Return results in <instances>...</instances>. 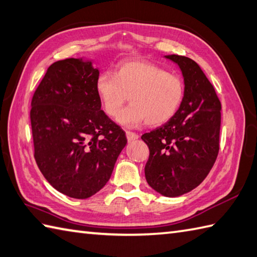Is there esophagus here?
Wrapping results in <instances>:
<instances>
[{
    "label": "esophagus",
    "instance_id": "obj_1",
    "mask_svg": "<svg viewBox=\"0 0 257 257\" xmlns=\"http://www.w3.org/2000/svg\"><path fill=\"white\" fill-rule=\"evenodd\" d=\"M126 138H127L128 142H132V141L138 140V139L140 138V136H139V134L133 133V132H126Z\"/></svg>",
    "mask_w": 257,
    "mask_h": 257
}]
</instances>
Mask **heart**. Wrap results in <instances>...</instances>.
<instances>
[{
	"mask_svg": "<svg viewBox=\"0 0 257 257\" xmlns=\"http://www.w3.org/2000/svg\"><path fill=\"white\" fill-rule=\"evenodd\" d=\"M95 91L104 111L115 116L129 98L131 104L117 115V122L125 127L146 124H163L179 109L184 85L181 77L146 60L121 62L111 73H101Z\"/></svg>",
	"mask_w": 257,
	"mask_h": 257,
	"instance_id": "obj_1",
	"label": "heart"
}]
</instances>
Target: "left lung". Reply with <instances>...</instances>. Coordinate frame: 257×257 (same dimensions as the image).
<instances>
[{"mask_svg":"<svg viewBox=\"0 0 257 257\" xmlns=\"http://www.w3.org/2000/svg\"><path fill=\"white\" fill-rule=\"evenodd\" d=\"M165 57L179 65L184 94L169 121L141 139L150 149L145 165L149 185L161 195L177 197L200 185L215 163L221 102L196 62L176 54Z\"/></svg>","mask_w":257,"mask_h":257,"instance_id":"left-lung-1","label":"left lung"}]
</instances>
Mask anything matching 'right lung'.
I'll return each mask as SVG.
<instances>
[{
    "label": "right lung",
    "instance_id": "right-lung-1",
    "mask_svg": "<svg viewBox=\"0 0 257 257\" xmlns=\"http://www.w3.org/2000/svg\"><path fill=\"white\" fill-rule=\"evenodd\" d=\"M98 75L82 57L57 61L31 103L36 164L56 191L80 200L106 184L127 143L124 131L101 109Z\"/></svg>",
    "mask_w": 257,
    "mask_h": 257
}]
</instances>
